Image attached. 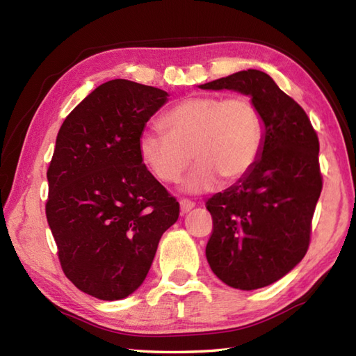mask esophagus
<instances>
[{
    "mask_svg": "<svg viewBox=\"0 0 356 356\" xmlns=\"http://www.w3.org/2000/svg\"><path fill=\"white\" fill-rule=\"evenodd\" d=\"M194 207H195V203L193 200H190V199H182V200H180V213H182V214L190 213V211Z\"/></svg>",
    "mask_w": 356,
    "mask_h": 356,
    "instance_id": "1",
    "label": "esophagus"
}]
</instances>
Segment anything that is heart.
<instances>
[{
  "label": "heart",
  "mask_w": 356,
  "mask_h": 356,
  "mask_svg": "<svg viewBox=\"0 0 356 356\" xmlns=\"http://www.w3.org/2000/svg\"><path fill=\"white\" fill-rule=\"evenodd\" d=\"M166 134L143 131L139 156L162 184H176L199 162L185 180V190L200 193L218 177L234 184L251 171L263 149L264 124L260 108L248 96L191 95L161 118Z\"/></svg>",
  "instance_id": "heart-1"
}]
</instances>
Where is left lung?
<instances>
[{
	"label": "left lung",
	"instance_id": "left-lung-1",
	"mask_svg": "<svg viewBox=\"0 0 356 356\" xmlns=\"http://www.w3.org/2000/svg\"><path fill=\"white\" fill-rule=\"evenodd\" d=\"M200 88L249 95L263 116L261 157L236 185L207 202L211 269L236 289H259L284 277L309 249L323 190L318 136L306 111L264 72L243 70Z\"/></svg>",
	"mask_w": 356,
	"mask_h": 356
}]
</instances>
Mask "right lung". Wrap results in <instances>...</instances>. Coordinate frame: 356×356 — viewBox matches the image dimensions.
<instances>
[{
  "label": "right lung",
  "mask_w": 356,
  "mask_h": 356,
  "mask_svg": "<svg viewBox=\"0 0 356 356\" xmlns=\"http://www.w3.org/2000/svg\"><path fill=\"white\" fill-rule=\"evenodd\" d=\"M161 88L127 79L97 87L65 118L47 170L45 216L65 277L92 297L115 301L145 280L179 202L139 156Z\"/></svg>",
  "instance_id": "add662e5"
}]
</instances>
